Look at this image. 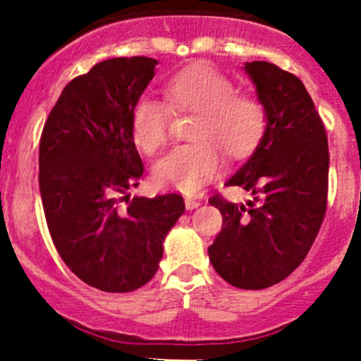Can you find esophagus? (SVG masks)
<instances>
[{"label":"esophagus","instance_id":"esophagus-1","mask_svg":"<svg viewBox=\"0 0 361 361\" xmlns=\"http://www.w3.org/2000/svg\"><path fill=\"white\" fill-rule=\"evenodd\" d=\"M199 204H201V202L195 201V199H185V206H187V209H194V208H197Z\"/></svg>","mask_w":361,"mask_h":361}]
</instances>
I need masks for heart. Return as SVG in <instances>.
<instances>
[{
  "label": "heart",
  "mask_w": 361,
  "mask_h": 361,
  "mask_svg": "<svg viewBox=\"0 0 361 361\" xmlns=\"http://www.w3.org/2000/svg\"><path fill=\"white\" fill-rule=\"evenodd\" d=\"M166 106L142 97L130 116L132 139L146 155H155L169 141L173 114H195L190 128L194 145L173 149L155 167L164 187L195 194L220 173L219 153L231 160L250 157L268 128L266 104L254 93L236 92L233 80L213 66L197 63L174 73L162 86Z\"/></svg>",
  "instance_id": "obj_1"
}]
</instances>
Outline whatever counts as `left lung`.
<instances>
[{
  "label": "left lung",
  "instance_id": "1",
  "mask_svg": "<svg viewBox=\"0 0 361 361\" xmlns=\"http://www.w3.org/2000/svg\"><path fill=\"white\" fill-rule=\"evenodd\" d=\"M268 109V128L248 162L227 181L252 192L247 204L215 194L222 229L208 247L216 274L240 289H264L309 254L328 204L330 152L324 123L302 80L268 61L245 65Z\"/></svg>",
  "mask_w": 361,
  "mask_h": 361
}]
</instances>
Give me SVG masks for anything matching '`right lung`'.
Wrapping results in <instances>:
<instances>
[{"mask_svg": "<svg viewBox=\"0 0 361 361\" xmlns=\"http://www.w3.org/2000/svg\"><path fill=\"white\" fill-rule=\"evenodd\" d=\"M155 65L145 56L97 63L66 84L40 135L38 185L52 243L80 281L106 293L152 281L164 238L185 212L174 192L128 194L145 171L132 109Z\"/></svg>", "mask_w": 361, "mask_h": 361, "instance_id": "obj_1", "label": "right lung"}]
</instances>
